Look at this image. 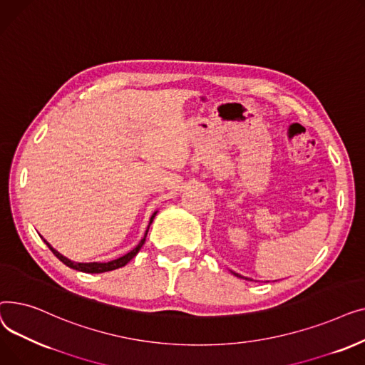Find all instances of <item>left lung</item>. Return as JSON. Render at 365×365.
<instances>
[{
	"instance_id": "8db88e82",
	"label": "left lung",
	"mask_w": 365,
	"mask_h": 365,
	"mask_svg": "<svg viewBox=\"0 0 365 365\" xmlns=\"http://www.w3.org/2000/svg\"><path fill=\"white\" fill-rule=\"evenodd\" d=\"M234 275H237V277H240V278H244V277H241V275H238V274H235V272H234ZM245 279H247V278H245Z\"/></svg>"
}]
</instances>
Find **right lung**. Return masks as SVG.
Returning <instances> with one entry per match:
<instances>
[{"label": "right lung", "instance_id": "right-lung-1", "mask_svg": "<svg viewBox=\"0 0 365 365\" xmlns=\"http://www.w3.org/2000/svg\"><path fill=\"white\" fill-rule=\"evenodd\" d=\"M155 215H157V212L152 215V217H150V220H149V226H150V223H152V220H153V217H155ZM149 226H148V229H146V234H145V237H143V240L138 244V247L136 248H133V250L130 252V253H127L125 256H123V257H120V259H115V260H110V262H106V263H98V262H93V263H75V262H72V260H69V259H66L65 256H62L59 252H56L54 248L44 240V242L48 245V248L50 250L53 252V255L59 259L61 262H63L66 266H69V267H72V269H76V271H81V272H86V274H102V272H108V271H113V269H118V267H123V266H125L134 256H136L138 253H139V250L142 248V245L145 244V240H146V235H148V231H149Z\"/></svg>", "mask_w": 365, "mask_h": 365}]
</instances>
